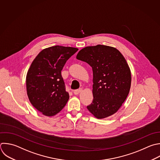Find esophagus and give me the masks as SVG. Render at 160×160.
<instances>
[{"label": "esophagus", "instance_id": "1", "mask_svg": "<svg viewBox=\"0 0 160 160\" xmlns=\"http://www.w3.org/2000/svg\"><path fill=\"white\" fill-rule=\"evenodd\" d=\"M81 91H82V89H81V88L78 89H76V90L74 91V94H76V95H77V94H78L79 93H80Z\"/></svg>", "mask_w": 160, "mask_h": 160}]
</instances>
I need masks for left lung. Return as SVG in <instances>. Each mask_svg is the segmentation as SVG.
Returning <instances> with one entry per match:
<instances>
[{
    "label": "left lung",
    "mask_w": 160,
    "mask_h": 160,
    "mask_svg": "<svg viewBox=\"0 0 160 160\" xmlns=\"http://www.w3.org/2000/svg\"><path fill=\"white\" fill-rule=\"evenodd\" d=\"M76 58L92 69L93 100L88 109L98 119L114 114L131 87V71L123 56L114 48L99 44L82 49Z\"/></svg>",
    "instance_id": "1"
}]
</instances>
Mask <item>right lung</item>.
Returning a JSON list of instances; mask_svg holds the SVG:
<instances>
[{
  "label": "right lung",
  "mask_w": 160,
  "mask_h": 160,
  "mask_svg": "<svg viewBox=\"0 0 160 160\" xmlns=\"http://www.w3.org/2000/svg\"><path fill=\"white\" fill-rule=\"evenodd\" d=\"M78 51L75 48L52 46L40 52L32 62L26 76L28 96L44 115H56L66 104L69 95L61 71Z\"/></svg>",
  "instance_id": "obj_1"
}]
</instances>
